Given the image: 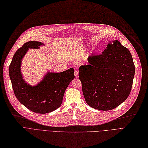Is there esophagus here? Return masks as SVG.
Listing matches in <instances>:
<instances>
[{"label":"esophagus","instance_id":"34e87169","mask_svg":"<svg viewBox=\"0 0 148 148\" xmlns=\"http://www.w3.org/2000/svg\"><path fill=\"white\" fill-rule=\"evenodd\" d=\"M74 75H75V77L77 78L78 77V75H79V72L77 70H75V72H74Z\"/></svg>","mask_w":148,"mask_h":148}]
</instances>
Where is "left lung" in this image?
<instances>
[{"label": "left lung", "mask_w": 148, "mask_h": 148, "mask_svg": "<svg viewBox=\"0 0 148 148\" xmlns=\"http://www.w3.org/2000/svg\"><path fill=\"white\" fill-rule=\"evenodd\" d=\"M130 51L117 40L108 43L101 55L88 57L79 77L88 105L101 111L116 108L129 96L135 75Z\"/></svg>", "instance_id": "8db88e82"}]
</instances>
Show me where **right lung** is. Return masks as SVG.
I'll use <instances>...</instances> for the list:
<instances>
[{"mask_svg":"<svg viewBox=\"0 0 148 148\" xmlns=\"http://www.w3.org/2000/svg\"><path fill=\"white\" fill-rule=\"evenodd\" d=\"M44 44L37 41L26 42L13 55L9 66V75L14 93L18 100L32 112L46 114L58 108L63 101L66 89L74 79V69L61 73H47L36 85L28 84L21 71V61L29 49H40Z\"/></svg>","mask_w":148,"mask_h":148,"instance_id":"obj_1","label":"right lung"}]
</instances>
